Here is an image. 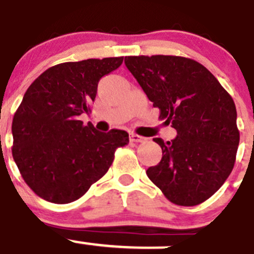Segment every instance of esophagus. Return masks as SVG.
<instances>
[{
    "instance_id": "obj_1",
    "label": "esophagus",
    "mask_w": 254,
    "mask_h": 254,
    "mask_svg": "<svg viewBox=\"0 0 254 254\" xmlns=\"http://www.w3.org/2000/svg\"><path fill=\"white\" fill-rule=\"evenodd\" d=\"M129 138H130V142H133V143H142L145 140L144 136H140L138 135V134H134V133L130 134Z\"/></svg>"
}]
</instances>
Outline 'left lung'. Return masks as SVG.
Listing matches in <instances>:
<instances>
[{
    "label": "left lung",
    "instance_id": "obj_1",
    "mask_svg": "<svg viewBox=\"0 0 254 254\" xmlns=\"http://www.w3.org/2000/svg\"><path fill=\"white\" fill-rule=\"evenodd\" d=\"M125 65L175 139L154 138L160 164L147 176L179 206H197L221 188L233 171L239 130L233 98L203 65L180 56H127Z\"/></svg>",
    "mask_w": 254,
    "mask_h": 254
}]
</instances>
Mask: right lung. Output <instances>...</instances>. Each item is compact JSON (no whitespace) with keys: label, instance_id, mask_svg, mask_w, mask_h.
I'll use <instances>...</instances> for the list:
<instances>
[{"label":"right lung","instance_id":"obj_1","mask_svg":"<svg viewBox=\"0 0 254 254\" xmlns=\"http://www.w3.org/2000/svg\"><path fill=\"white\" fill-rule=\"evenodd\" d=\"M124 57L64 63L46 70L26 89L12 120V157L38 197L64 204L84 195L111 166L129 134L101 133L79 120L90 111L98 81Z\"/></svg>","mask_w":254,"mask_h":254}]
</instances>
